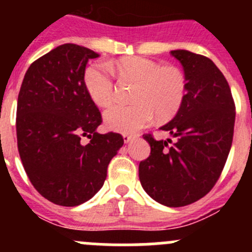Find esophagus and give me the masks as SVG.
<instances>
[{
	"instance_id": "obj_1",
	"label": "esophagus",
	"mask_w": 252,
	"mask_h": 252,
	"mask_svg": "<svg viewBox=\"0 0 252 252\" xmlns=\"http://www.w3.org/2000/svg\"><path fill=\"white\" fill-rule=\"evenodd\" d=\"M134 139L133 135H128V134H123V140L126 144H128L129 141H131Z\"/></svg>"
}]
</instances>
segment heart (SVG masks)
<instances>
[{
	"instance_id": "1",
	"label": "heart",
	"mask_w": 252,
	"mask_h": 252,
	"mask_svg": "<svg viewBox=\"0 0 252 252\" xmlns=\"http://www.w3.org/2000/svg\"><path fill=\"white\" fill-rule=\"evenodd\" d=\"M122 77L138 81L131 105H113L103 112V122L111 130L135 133L146 126L156 114L168 119L177 113L187 94V78L174 65L162 67L158 62L141 56L124 57L114 64ZM84 85L91 100L107 106L114 97L110 67L95 63L85 70Z\"/></svg>"
}]
</instances>
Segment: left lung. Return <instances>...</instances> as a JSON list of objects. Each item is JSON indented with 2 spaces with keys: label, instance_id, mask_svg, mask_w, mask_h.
Here are the masks:
<instances>
[{
  "label": "left lung",
  "instance_id": "1",
  "mask_svg": "<svg viewBox=\"0 0 252 252\" xmlns=\"http://www.w3.org/2000/svg\"><path fill=\"white\" fill-rule=\"evenodd\" d=\"M187 78L184 101L172 121L162 126L171 139H144L151 154L139 164L141 187L168 207H182L204 197L223 171L233 141L235 106L230 88L217 65L187 50L171 51Z\"/></svg>",
  "mask_w": 252,
  "mask_h": 252
}]
</instances>
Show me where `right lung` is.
Segmentation results:
<instances>
[{
    "label": "right lung",
    "instance_id": "1",
    "mask_svg": "<svg viewBox=\"0 0 252 252\" xmlns=\"http://www.w3.org/2000/svg\"><path fill=\"white\" fill-rule=\"evenodd\" d=\"M90 48L64 44L32 63L18 95L17 141L35 189L60 206H79L102 188L124 140L96 131L102 119L84 85ZM91 141L81 144V136Z\"/></svg>",
    "mask_w": 252,
    "mask_h": 252
}]
</instances>
